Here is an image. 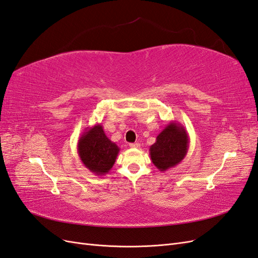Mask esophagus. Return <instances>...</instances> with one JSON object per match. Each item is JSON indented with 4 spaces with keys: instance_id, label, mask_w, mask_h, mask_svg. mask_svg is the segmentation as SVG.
Segmentation results:
<instances>
[{
    "instance_id": "1",
    "label": "esophagus",
    "mask_w": 258,
    "mask_h": 258,
    "mask_svg": "<svg viewBox=\"0 0 258 258\" xmlns=\"http://www.w3.org/2000/svg\"><path fill=\"white\" fill-rule=\"evenodd\" d=\"M130 147L133 148V149L140 148V147H141V144H138V143H132V144H130Z\"/></svg>"
}]
</instances>
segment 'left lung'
I'll return each mask as SVG.
<instances>
[{"mask_svg": "<svg viewBox=\"0 0 258 258\" xmlns=\"http://www.w3.org/2000/svg\"><path fill=\"white\" fill-rule=\"evenodd\" d=\"M188 144L189 138L186 130L182 124L171 121L149 148L151 162L161 172L174 168L185 158Z\"/></svg>", "mask_w": 258, "mask_h": 258, "instance_id": "obj_1", "label": "left lung"}]
</instances>
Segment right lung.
<instances>
[{"instance_id":"right-lung-1","label":"right lung","mask_w":258,"mask_h":258,"mask_svg":"<svg viewBox=\"0 0 258 258\" xmlns=\"http://www.w3.org/2000/svg\"><path fill=\"white\" fill-rule=\"evenodd\" d=\"M77 153L91 173L102 176L109 173L120 148L105 135L101 124L87 127L77 143Z\"/></svg>"}]
</instances>
